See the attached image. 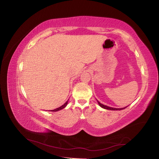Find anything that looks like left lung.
<instances>
[{
  "mask_svg": "<svg viewBox=\"0 0 159 159\" xmlns=\"http://www.w3.org/2000/svg\"><path fill=\"white\" fill-rule=\"evenodd\" d=\"M97 101H98V100H97ZM98 103L100 105V106H101L102 107H103V108L107 109V110H121L125 109V107H123V108H114V107H109V106H105L104 104H102L100 103V102H99L98 101Z\"/></svg>",
  "mask_w": 159,
  "mask_h": 159,
  "instance_id": "8db88e82",
  "label": "left lung"
}]
</instances>
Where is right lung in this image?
<instances>
[{
  "instance_id": "add662e5",
  "label": "right lung",
  "mask_w": 159,
  "mask_h": 159,
  "mask_svg": "<svg viewBox=\"0 0 159 159\" xmlns=\"http://www.w3.org/2000/svg\"><path fill=\"white\" fill-rule=\"evenodd\" d=\"M67 103H68V100L66 101L63 105H62L61 106H60L59 107H57V108H56V109H55V110H51V111H59V110H62V109H63V108H64V107H66V105H67Z\"/></svg>"
}]
</instances>
